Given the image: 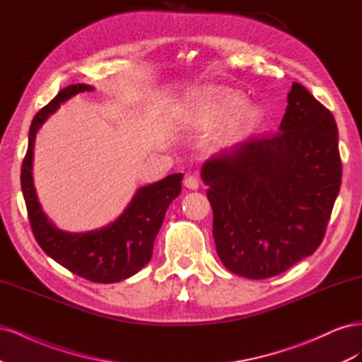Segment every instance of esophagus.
Instances as JSON below:
<instances>
[{"label": "esophagus", "instance_id": "obj_1", "mask_svg": "<svg viewBox=\"0 0 362 362\" xmlns=\"http://www.w3.org/2000/svg\"><path fill=\"white\" fill-rule=\"evenodd\" d=\"M184 185L187 187L189 190H198L199 189V181L196 177H193V175H187L184 180Z\"/></svg>", "mask_w": 362, "mask_h": 362}]
</instances>
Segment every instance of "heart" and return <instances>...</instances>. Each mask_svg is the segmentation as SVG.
I'll return each instance as SVG.
<instances>
[{"instance_id":"1","label":"heart","mask_w":362,"mask_h":362,"mask_svg":"<svg viewBox=\"0 0 362 362\" xmlns=\"http://www.w3.org/2000/svg\"><path fill=\"white\" fill-rule=\"evenodd\" d=\"M229 104L231 105H238L240 103H242V100H240V98H234V100H231V101H228Z\"/></svg>"}]
</instances>
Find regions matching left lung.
Listing matches in <instances>:
<instances>
[{"instance_id":"obj_1","label":"left lung","mask_w":362,"mask_h":362,"mask_svg":"<svg viewBox=\"0 0 362 362\" xmlns=\"http://www.w3.org/2000/svg\"><path fill=\"white\" fill-rule=\"evenodd\" d=\"M279 133L249 137L201 169L223 266L249 279L286 272L320 246L341 184L332 113L291 84Z\"/></svg>"}]
</instances>
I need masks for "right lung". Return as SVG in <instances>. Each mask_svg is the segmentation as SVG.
<instances>
[{
	"label": "right lung",
	"instance_id": "right-lung-1",
	"mask_svg": "<svg viewBox=\"0 0 362 362\" xmlns=\"http://www.w3.org/2000/svg\"><path fill=\"white\" fill-rule=\"evenodd\" d=\"M93 89V86L84 83L64 87L33 119L28 133V149L21 169V187L33 234L43 252L60 266L84 279L113 284L136 275L149 262L164 214L170 202L181 193L182 173H172L157 182L137 189L124 213L103 228L71 233L54 223L43 211L33 181L36 134L62 104L75 95L92 92Z\"/></svg>",
	"mask_w": 362,
	"mask_h": 362
}]
</instances>
